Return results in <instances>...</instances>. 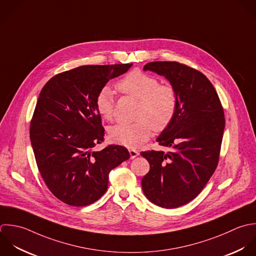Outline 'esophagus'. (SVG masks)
Listing matches in <instances>:
<instances>
[{"instance_id": "esophagus-1", "label": "esophagus", "mask_w": 256, "mask_h": 256, "mask_svg": "<svg viewBox=\"0 0 256 256\" xmlns=\"http://www.w3.org/2000/svg\"><path fill=\"white\" fill-rule=\"evenodd\" d=\"M128 152H130V158H132V160H134V158H136V156L140 154V152H138V150H134V148H130Z\"/></svg>"}]
</instances>
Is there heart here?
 I'll use <instances>...</instances> for the list:
<instances>
[{
  "instance_id": "heart-1",
  "label": "heart",
  "mask_w": 256,
  "mask_h": 256,
  "mask_svg": "<svg viewBox=\"0 0 256 256\" xmlns=\"http://www.w3.org/2000/svg\"><path fill=\"white\" fill-rule=\"evenodd\" d=\"M118 90L140 100L136 118L120 122L110 130V138L126 148H136L146 142L152 130L162 132L170 126L178 110V94L170 84H160L158 78L140 70H132L116 84ZM100 114L110 120L114 116V94L108 86L102 88L96 98Z\"/></svg>"
}]
</instances>
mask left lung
<instances>
[{
	"label": "left lung",
	"mask_w": 256,
	"mask_h": 256,
	"mask_svg": "<svg viewBox=\"0 0 256 256\" xmlns=\"http://www.w3.org/2000/svg\"><path fill=\"white\" fill-rule=\"evenodd\" d=\"M164 76L178 94L174 120L156 142L170 152L140 154L150 162L142 180L146 198L176 208L196 198L214 174L226 126L224 112L212 84L200 72L176 62H152L144 66Z\"/></svg>",
	"instance_id": "1"
}]
</instances>
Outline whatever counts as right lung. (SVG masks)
<instances>
[{"label":"right lung","instance_id":"1","mask_svg":"<svg viewBox=\"0 0 256 256\" xmlns=\"http://www.w3.org/2000/svg\"><path fill=\"white\" fill-rule=\"evenodd\" d=\"M132 66H82L52 76L40 92L30 126L32 148L44 184L68 206L96 202L110 170L130 158L122 146L92 148L104 136L96 94Z\"/></svg>","mask_w":256,"mask_h":256}]
</instances>
